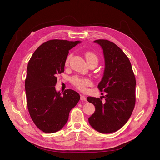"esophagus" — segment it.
Returning a JSON list of instances; mask_svg holds the SVG:
<instances>
[{
    "instance_id": "obj_1",
    "label": "esophagus",
    "mask_w": 160,
    "mask_h": 160,
    "mask_svg": "<svg viewBox=\"0 0 160 160\" xmlns=\"http://www.w3.org/2000/svg\"><path fill=\"white\" fill-rule=\"evenodd\" d=\"M80 99H81L82 101H87L86 97H85V96H83V95H80Z\"/></svg>"
}]
</instances>
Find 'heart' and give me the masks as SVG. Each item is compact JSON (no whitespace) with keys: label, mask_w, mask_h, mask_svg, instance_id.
Returning <instances> with one entry per match:
<instances>
[{"label":"heart","mask_w":160,"mask_h":160,"mask_svg":"<svg viewBox=\"0 0 160 160\" xmlns=\"http://www.w3.org/2000/svg\"><path fill=\"white\" fill-rule=\"evenodd\" d=\"M72 55L70 54L66 58V64H68L69 63V61L72 58ZM85 57L86 59V61L88 62H95L98 64V58L97 56L92 52H87L85 54ZM72 82L73 85L76 87L77 88L82 91H84L86 90V87L92 84V82L88 78H84V77H80L78 76H75L72 78Z\"/></svg>","instance_id":"obj_1"}]
</instances>
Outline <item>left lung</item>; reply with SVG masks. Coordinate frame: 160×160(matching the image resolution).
Segmentation results:
<instances>
[{
	"instance_id": "left-lung-1",
	"label": "left lung",
	"mask_w": 160,
	"mask_h": 160,
	"mask_svg": "<svg viewBox=\"0 0 160 160\" xmlns=\"http://www.w3.org/2000/svg\"><path fill=\"white\" fill-rule=\"evenodd\" d=\"M103 50L105 67L98 84L102 98L88 97L96 111L89 118L90 126L102 133L115 132L128 120L135 103L136 81L128 57L116 44L107 40H96Z\"/></svg>"
}]
</instances>
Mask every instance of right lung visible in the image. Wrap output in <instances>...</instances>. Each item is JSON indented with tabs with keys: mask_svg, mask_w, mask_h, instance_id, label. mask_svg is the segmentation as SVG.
Listing matches in <instances>:
<instances>
[{
	"mask_svg": "<svg viewBox=\"0 0 160 160\" xmlns=\"http://www.w3.org/2000/svg\"><path fill=\"white\" fill-rule=\"evenodd\" d=\"M80 41L51 40L42 43L30 59L25 80L27 106L35 125L54 133L66 123L70 111L80 100L75 90L57 92V75L64 72L69 51Z\"/></svg>",
	"mask_w": 160,
	"mask_h": 160,
	"instance_id": "1",
	"label": "right lung"
}]
</instances>
